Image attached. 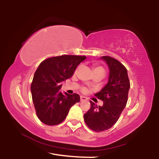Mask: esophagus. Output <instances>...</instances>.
<instances>
[{"label":"esophagus","instance_id":"34e87169","mask_svg":"<svg viewBox=\"0 0 159 159\" xmlns=\"http://www.w3.org/2000/svg\"><path fill=\"white\" fill-rule=\"evenodd\" d=\"M80 102H83V101L87 100V98H86L85 97H84V96H80Z\"/></svg>","mask_w":159,"mask_h":159}]
</instances>
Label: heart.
I'll use <instances>...</instances> for the list:
<instances>
[{
    "mask_svg": "<svg viewBox=\"0 0 159 159\" xmlns=\"http://www.w3.org/2000/svg\"><path fill=\"white\" fill-rule=\"evenodd\" d=\"M94 71H103V72H104V70L101 66H96V67H95V69H94Z\"/></svg>",
    "mask_w": 159,
    "mask_h": 159,
    "instance_id": "b5f03b06",
    "label": "heart"
}]
</instances>
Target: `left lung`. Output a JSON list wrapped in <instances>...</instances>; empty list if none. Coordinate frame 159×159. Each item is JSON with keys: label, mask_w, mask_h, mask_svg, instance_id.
<instances>
[{"label": "left lung", "mask_w": 159, "mask_h": 159, "mask_svg": "<svg viewBox=\"0 0 159 159\" xmlns=\"http://www.w3.org/2000/svg\"><path fill=\"white\" fill-rule=\"evenodd\" d=\"M99 59L105 61L109 74L106 85L95 94L103 101V105L98 106L90 101V109L84 114V120L88 127L95 132L108 130L118 120L128 101L130 80L125 67L118 60L109 56Z\"/></svg>", "instance_id": "1"}]
</instances>
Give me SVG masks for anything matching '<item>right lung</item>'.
<instances>
[{"label":"right lung","mask_w":159,"mask_h":159,"mask_svg":"<svg viewBox=\"0 0 159 159\" xmlns=\"http://www.w3.org/2000/svg\"><path fill=\"white\" fill-rule=\"evenodd\" d=\"M85 56L61 55L48 58L40 64L31 85L36 114L44 124L55 125L65 119L80 96L60 92L61 83L71 78Z\"/></svg>","instance_id":"add662e5"}]
</instances>
